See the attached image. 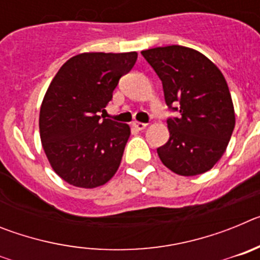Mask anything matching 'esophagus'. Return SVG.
Segmentation results:
<instances>
[{
	"mask_svg": "<svg viewBox=\"0 0 260 260\" xmlns=\"http://www.w3.org/2000/svg\"><path fill=\"white\" fill-rule=\"evenodd\" d=\"M133 127L137 128V130H143V128L147 127V123L138 122V121H134V122H133Z\"/></svg>",
	"mask_w": 260,
	"mask_h": 260,
	"instance_id": "esophagus-1",
	"label": "esophagus"
}]
</instances>
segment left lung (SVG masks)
Returning a JSON list of instances; mask_svg holds the SVG:
<instances>
[{"label":"left lung","instance_id":"left-lung-1","mask_svg":"<svg viewBox=\"0 0 260 260\" xmlns=\"http://www.w3.org/2000/svg\"><path fill=\"white\" fill-rule=\"evenodd\" d=\"M160 78L168 108L169 141L158 147L162 164L180 176H197L219 161L236 125L233 102L221 71L191 48L169 45L142 52Z\"/></svg>","mask_w":260,"mask_h":260}]
</instances>
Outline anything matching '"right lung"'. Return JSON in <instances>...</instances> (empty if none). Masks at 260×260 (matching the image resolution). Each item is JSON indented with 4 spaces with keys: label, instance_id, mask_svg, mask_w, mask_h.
I'll list each match as a JSON object with an SVG mask.
<instances>
[{
    "label": "right lung",
    "instance_id": "right-lung-1",
    "mask_svg": "<svg viewBox=\"0 0 260 260\" xmlns=\"http://www.w3.org/2000/svg\"><path fill=\"white\" fill-rule=\"evenodd\" d=\"M137 58V52L82 53L66 61L48 87L39 118L41 143L53 171L70 185L93 189L118 169L130 127L102 119L99 112Z\"/></svg>",
    "mask_w": 260,
    "mask_h": 260
}]
</instances>
